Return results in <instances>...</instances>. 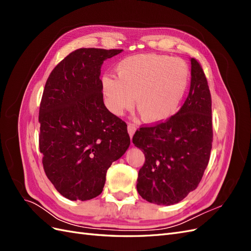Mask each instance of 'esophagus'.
<instances>
[{
  "label": "esophagus",
  "instance_id": "1",
  "mask_svg": "<svg viewBox=\"0 0 251 251\" xmlns=\"http://www.w3.org/2000/svg\"><path fill=\"white\" fill-rule=\"evenodd\" d=\"M136 130H137V127H136L134 125H132V124L127 125V132H128V135H130L131 138L133 137V135L135 134Z\"/></svg>",
  "mask_w": 251,
  "mask_h": 251
}]
</instances>
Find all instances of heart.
I'll return each mask as SVG.
<instances>
[{"instance_id":"1","label":"heart","mask_w":251,"mask_h":251,"mask_svg":"<svg viewBox=\"0 0 251 251\" xmlns=\"http://www.w3.org/2000/svg\"><path fill=\"white\" fill-rule=\"evenodd\" d=\"M117 77L104 74L100 88L105 107L116 116L135 102L143 119L160 124L176 114L187 91L191 72L179 58L143 53L127 56L116 66Z\"/></svg>"}]
</instances>
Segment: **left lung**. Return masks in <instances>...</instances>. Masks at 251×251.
Instances as JSON below:
<instances>
[{
	"instance_id": "1",
	"label": "left lung",
	"mask_w": 251,
	"mask_h": 251,
	"mask_svg": "<svg viewBox=\"0 0 251 251\" xmlns=\"http://www.w3.org/2000/svg\"><path fill=\"white\" fill-rule=\"evenodd\" d=\"M189 93L169 120L140 127L133 143L146 161L138 173V194L157 205H173L197 188L208 164L211 142V98L202 67L191 58Z\"/></svg>"
}]
</instances>
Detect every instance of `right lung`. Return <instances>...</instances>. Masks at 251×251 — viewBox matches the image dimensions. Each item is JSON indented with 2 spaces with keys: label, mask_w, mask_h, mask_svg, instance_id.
<instances>
[{
  "label": "right lung",
  "mask_w": 251,
  "mask_h": 251,
  "mask_svg": "<svg viewBox=\"0 0 251 251\" xmlns=\"http://www.w3.org/2000/svg\"><path fill=\"white\" fill-rule=\"evenodd\" d=\"M121 49L80 48L50 73L40 105V151L45 173L72 201L100 195L105 174L130 147L126 124L103 103L100 69Z\"/></svg>",
  "instance_id": "1"
}]
</instances>
